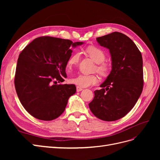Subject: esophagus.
I'll list each match as a JSON object with an SVG mask.
<instances>
[{
	"instance_id": "esophagus-1",
	"label": "esophagus",
	"mask_w": 160,
	"mask_h": 160,
	"mask_svg": "<svg viewBox=\"0 0 160 160\" xmlns=\"http://www.w3.org/2000/svg\"><path fill=\"white\" fill-rule=\"evenodd\" d=\"M76 89H77V92H79V91H82V90L83 89V88H81V87H79V86H77Z\"/></svg>"
}]
</instances>
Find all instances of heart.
Returning a JSON list of instances; mask_svg holds the SVG:
<instances>
[{
  "label": "heart",
  "instance_id": "1",
  "mask_svg": "<svg viewBox=\"0 0 160 160\" xmlns=\"http://www.w3.org/2000/svg\"><path fill=\"white\" fill-rule=\"evenodd\" d=\"M85 52L97 63L95 67L96 71L101 75H107L109 71V65L107 62L104 61L105 59V52L98 47L90 46L86 48ZM79 57L80 55L78 52H75L72 54L67 61V67L71 69L72 67L75 66L78 63ZM99 81L98 76L95 74H80L71 79V83L82 88H87L95 85L99 83Z\"/></svg>",
  "mask_w": 160,
  "mask_h": 160
}]
</instances>
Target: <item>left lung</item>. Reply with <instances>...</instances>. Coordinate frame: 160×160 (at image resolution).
<instances>
[{"mask_svg":"<svg viewBox=\"0 0 160 160\" xmlns=\"http://www.w3.org/2000/svg\"><path fill=\"white\" fill-rule=\"evenodd\" d=\"M97 42L109 49L112 69L102 89L94 91L89 104L97 118L113 122L127 115L138 101L143 88V59L133 41L124 34L113 32L96 38Z\"/></svg>","mask_w":160,"mask_h":160,"instance_id":"8db88e82","label":"left lung"}]
</instances>
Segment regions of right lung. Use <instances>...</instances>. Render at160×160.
<instances>
[{
	"mask_svg": "<svg viewBox=\"0 0 160 160\" xmlns=\"http://www.w3.org/2000/svg\"><path fill=\"white\" fill-rule=\"evenodd\" d=\"M82 44L44 36L36 38L20 53L14 86L21 104L34 118L51 121L64 112L76 87L57 83L67 77L65 68L72 47Z\"/></svg>",
	"mask_w": 160,
	"mask_h": 160,
	"instance_id": "right-lung-1",
	"label": "right lung"
}]
</instances>
